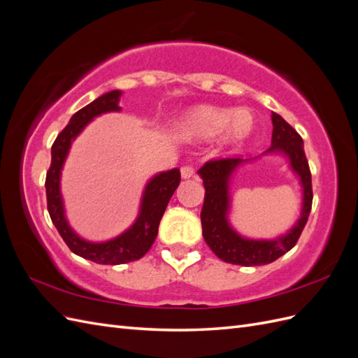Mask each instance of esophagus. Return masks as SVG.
<instances>
[{"label": "esophagus", "mask_w": 358, "mask_h": 358, "mask_svg": "<svg viewBox=\"0 0 358 358\" xmlns=\"http://www.w3.org/2000/svg\"><path fill=\"white\" fill-rule=\"evenodd\" d=\"M194 169L191 167V166H183L182 169H180V176H182V179H191L192 176H194Z\"/></svg>", "instance_id": "1"}]
</instances>
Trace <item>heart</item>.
<instances>
[{
    "mask_svg": "<svg viewBox=\"0 0 358 358\" xmlns=\"http://www.w3.org/2000/svg\"><path fill=\"white\" fill-rule=\"evenodd\" d=\"M255 124V115L248 107H237L231 112L225 107L201 104L183 113L179 128L188 138H212L222 131V146L236 149L252 136Z\"/></svg>",
    "mask_w": 358,
    "mask_h": 358,
    "instance_id": "obj_1",
    "label": "heart"
}]
</instances>
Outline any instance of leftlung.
<instances>
[{
  "mask_svg": "<svg viewBox=\"0 0 358 358\" xmlns=\"http://www.w3.org/2000/svg\"><path fill=\"white\" fill-rule=\"evenodd\" d=\"M272 146L262 155L278 153L288 161L302 187V210L296 224L276 240H251L233 229L228 215L231 210L229 185L236 169L255 158H225L209 161L197 171L204 185L201 227L204 242L222 262L239 266H263L275 262L294 248L308 222L312 208V179L303 138L285 119L272 113Z\"/></svg>",
  "mask_w": 358,
  "mask_h": 358,
  "instance_id": "left-lung-1",
  "label": "left lung"
}]
</instances>
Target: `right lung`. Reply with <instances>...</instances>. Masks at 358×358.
<instances>
[{"label": "right lung", "mask_w": 358, "mask_h": 358, "mask_svg": "<svg viewBox=\"0 0 358 358\" xmlns=\"http://www.w3.org/2000/svg\"><path fill=\"white\" fill-rule=\"evenodd\" d=\"M121 95L122 91L119 90L106 92L71 116L69 125L62 129L52 145V162L45 183L50 220L57 227L64 242L71 249V252L91 259L94 263L112 266L134 262L149 251L155 242L162 215H164L173 192L176 191L180 182L179 169L159 171L150 178L145 185L136 221L124 233L110 241H86L71 229L67 221L61 194V173L64 164H66L76 137L83 131L85 127L94 117L109 112H121V107H119Z\"/></svg>", "instance_id": "right-lung-1"}]
</instances>
